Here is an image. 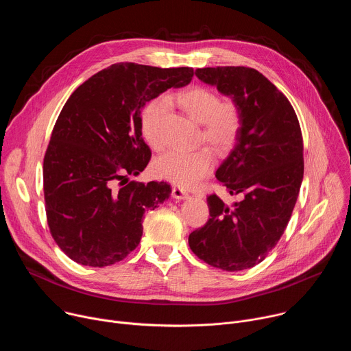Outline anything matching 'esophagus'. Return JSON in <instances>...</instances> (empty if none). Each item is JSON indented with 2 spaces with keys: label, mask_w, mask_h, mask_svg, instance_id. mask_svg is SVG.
<instances>
[{
  "label": "esophagus",
  "mask_w": 351,
  "mask_h": 351,
  "mask_svg": "<svg viewBox=\"0 0 351 351\" xmlns=\"http://www.w3.org/2000/svg\"><path fill=\"white\" fill-rule=\"evenodd\" d=\"M172 197H173L175 199H187V198H190V194H189L186 190H183V189L175 186V187L172 189Z\"/></svg>",
  "instance_id": "esophagus-1"
}]
</instances>
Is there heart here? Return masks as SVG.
I'll list each match as a JSON object with an SVG mask.
<instances>
[{
	"label": "heart",
	"instance_id": "heart-1",
	"mask_svg": "<svg viewBox=\"0 0 351 351\" xmlns=\"http://www.w3.org/2000/svg\"><path fill=\"white\" fill-rule=\"evenodd\" d=\"M178 107L195 123L199 125V138L217 153H226L234 145L241 128V110L233 99H223L217 91L193 86L175 95ZM165 114L162 99H153L141 111V133L148 145L161 149L160 125ZM214 167V157L210 149L197 148L193 152L173 149L153 164L157 178L182 187H191L206 178Z\"/></svg>",
	"mask_w": 351,
	"mask_h": 351
}]
</instances>
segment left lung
<instances>
[{
    "instance_id": "left-lung-1",
    "label": "left lung",
    "mask_w": 351,
    "mask_h": 351,
    "mask_svg": "<svg viewBox=\"0 0 351 351\" xmlns=\"http://www.w3.org/2000/svg\"><path fill=\"white\" fill-rule=\"evenodd\" d=\"M194 73L241 110L237 141L215 172L240 202L228 207L208 195L211 218L190 233L189 245L208 265L247 269L264 261L291 217L304 175L302 129L289 99L258 71L217 66Z\"/></svg>"
}]
</instances>
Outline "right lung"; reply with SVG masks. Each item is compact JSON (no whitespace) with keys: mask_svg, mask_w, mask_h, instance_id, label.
Masks as SVG:
<instances>
[{"mask_svg":"<svg viewBox=\"0 0 351 351\" xmlns=\"http://www.w3.org/2000/svg\"><path fill=\"white\" fill-rule=\"evenodd\" d=\"M191 77L193 68L119 62L68 98L47 147L43 179L49 232L75 263L101 268L126 258L140 243L144 213L169 198L168 183L128 176H137L152 158L141 137V108Z\"/></svg>","mask_w":351,"mask_h":351,"instance_id":"obj_1","label":"right lung"}]
</instances>
